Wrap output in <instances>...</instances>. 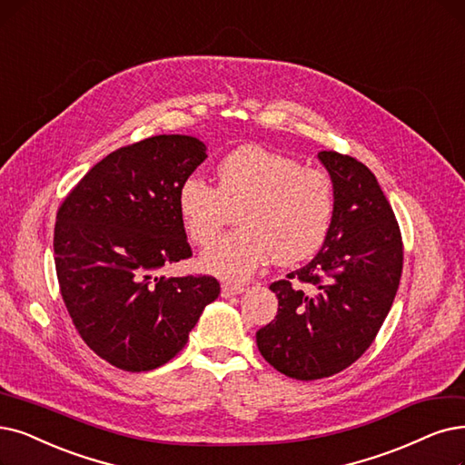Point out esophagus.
<instances>
[{
    "label": "esophagus",
    "instance_id": "esophagus-1",
    "mask_svg": "<svg viewBox=\"0 0 465 465\" xmlns=\"http://www.w3.org/2000/svg\"><path fill=\"white\" fill-rule=\"evenodd\" d=\"M246 288L242 284H231V282H223L221 284V295L223 297H231V295H238L242 293Z\"/></svg>",
    "mask_w": 465,
    "mask_h": 465
}]
</instances>
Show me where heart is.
<instances>
[{
  "instance_id": "1",
  "label": "heart",
  "mask_w": 465,
  "mask_h": 465,
  "mask_svg": "<svg viewBox=\"0 0 465 465\" xmlns=\"http://www.w3.org/2000/svg\"><path fill=\"white\" fill-rule=\"evenodd\" d=\"M333 184L326 172L295 158L246 144L217 165V187L189 175L177 191V210L189 238L208 246L238 212L240 231L221 238L200 265L223 278L242 281L272 257L295 265L317 253L333 217Z\"/></svg>"
}]
</instances>
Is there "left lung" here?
<instances>
[{
    "instance_id": "left-lung-1",
    "label": "left lung",
    "mask_w": 465,
    "mask_h": 465,
    "mask_svg": "<svg viewBox=\"0 0 465 465\" xmlns=\"http://www.w3.org/2000/svg\"><path fill=\"white\" fill-rule=\"evenodd\" d=\"M333 184V217L311 263L269 288L278 312L255 341L263 359L293 380L341 372L372 345L399 290L402 236L391 203L366 165L319 153Z\"/></svg>"
}]
</instances>
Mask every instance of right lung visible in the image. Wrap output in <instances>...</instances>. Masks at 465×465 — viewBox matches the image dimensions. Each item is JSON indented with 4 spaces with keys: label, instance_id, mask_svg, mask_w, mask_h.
I'll return each mask as SVG.
<instances>
[{
    "label": "right lung",
    "instance_id": "1",
    "mask_svg": "<svg viewBox=\"0 0 465 465\" xmlns=\"http://www.w3.org/2000/svg\"><path fill=\"white\" fill-rule=\"evenodd\" d=\"M206 158V144L189 135L122 146L57 212L54 269L66 311L87 347L125 372L172 361L221 292L210 274L156 276L193 255L177 191Z\"/></svg>",
    "mask_w": 465,
    "mask_h": 465
}]
</instances>
